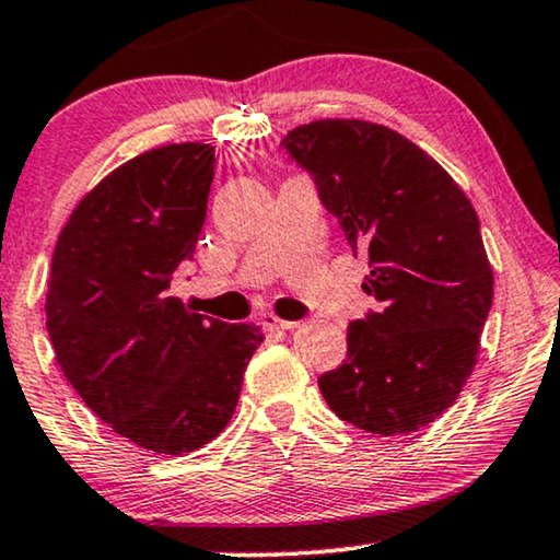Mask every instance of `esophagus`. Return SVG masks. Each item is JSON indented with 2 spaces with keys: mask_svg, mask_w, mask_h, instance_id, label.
Returning a JSON list of instances; mask_svg holds the SVG:
<instances>
[{
  "mask_svg": "<svg viewBox=\"0 0 560 560\" xmlns=\"http://www.w3.org/2000/svg\"><path fill=\"white\" fill-rule=\"evenodd\" d=\"M301 324L298 320H282L278 316H272V313H267V316H262V328H267V331H293V328H298Z\"/></svg>",
  "mask_w": 560,
  "mask_h": 560,
  "instance_id": "34e87169",
  "label": "esophagus"
}]
</instances>
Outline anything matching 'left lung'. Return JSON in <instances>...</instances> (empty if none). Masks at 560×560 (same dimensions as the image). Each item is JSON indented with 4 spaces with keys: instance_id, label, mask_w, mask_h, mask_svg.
<instances>
[{
    "instance_id": "obj_1",
    "label": "left lung",
    "mask_w": 560,
    "mask_h": 560,
    "mask_svg": "<svg viewBox=\"0 0 560 560\" xmlns=\"http://www.w3.org/2000/svg\"><path fill=\"white\" fill-rule=\"evenodd\" d=\"M280 148L370 257L362 288L377 301L349 324L347 362L320 374V395L366 433H416L477 364L494 285L477 211L431 155L372 121H311Z\"/></svg>"
}]
</instances>
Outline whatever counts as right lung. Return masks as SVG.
<instances>
[{
  "label": "right lung",
  "instance_id": "1",
  "mask_svg": "<svg viewBox=\"0 0 560 560\" xmlns=\"http://www.w3.org/2000/svg\"><path fill=\"white\" fill-rule=\"evenodd\" d=\"M201 142L142 152L106 175L52 252L45 326L81 400L155 454H188L232 420L255 324L188 311L171 280L194 259L213 180Z\"/></svg>",
  "mask_w": 560,
  "mask_h": 560
}]
</instances>
